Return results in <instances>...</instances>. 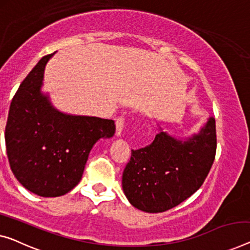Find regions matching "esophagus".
<instances>
[{"label":"esophagus","mask_w":250,"mask_h":250,"mask_svg":"<svg viewBox=\"0 0 250 250\" xmlns=\"http://www.w3.org/2000/svg\"><path fill=\"white\" fill-rule=\"evenodd\" d=\"M125 118L124 117H120L118 118L117 120H115V135H117L118 137L121 136L122 133V130H124V126H125Z\"/></svg>","instance_id":"34e87169"}]
</instances>
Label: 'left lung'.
Here are the masks:
<instances>
[{
  "instance_id": "1",
  "label": "left lung",
  "mask_w": 250,
  "mask_h": 250,
  "mask_svg": "<svg viewBox=\"0 0 250 250\" xmlns=\"http://www.w3.org/2000/svg\"><path fill=\"white\" fill-rule=\"evenodd\" d=\"M217 150L215 120L185 141L157 133L145 148L131 150L122 174V188L133 207L149 213L169 210L201 188Z\"/></svg>"
}]
</instances>
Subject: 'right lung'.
Here are the masks:
<instances>
[{
  "instance_id": "right-lung-1",
  "label": "right lung",
  "mask_w": 250,
  "mask_h": 250,
  "mask_svg": "<svg viewBox=\"0 0 250 250\" xmlns=\"http://www.w3.org/2000/svg\"><path fill=\"white\" fill-rule=\"evenodd\" d=\"M43 56L20 84L5 126L10 167L17 180L35 194L64 195L80 183L88 154L101 138L115 132L113 120L59 112L43 95Z\"/></svg>"
}]
</instances>
